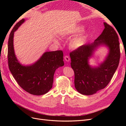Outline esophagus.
<instances>
[{
  "label": "esophagus",
  "instance_id": "1",
  "mask_svg": "<svg viewBox=\"0 0 126 126\" xmlns=\"http://www.w3.org/2000/svg\"><path fill=\"white\" fill-rule=\"evenodd\" d=\"M64 60H65L66 62H69L70 60V58L69 57V56H64Z\"/></svg>",
  "mask_w": 126,
  "mask_h": 126
}]
</instances>
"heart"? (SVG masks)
I'll use <instances>...</instances> for the list:
<instances>
[{
	"mask_svg": "<svg viewBox=\"0 0 126 126\" xmlns=\"http://www.w3.org/2000/svg\"><path fill=\"white\" fill-rule=\"evenodd\" d=\"M85 29V26L83 25L78 26L72 30V32H67L63 33L62 36L63 37H68L71 36L72 34H78L82 32L83 29ZM87 38V34L86 32H83L82 33L80 34V35L74 37L72 38L69 43V47L75 50L81 47L85 43L86 39ZM56 43H58L59 41L57 39L55 40Z\"/></svg>",
	"mask_w": 126,
	"mask_h": 126,
	"instance_id": "heart-1",
	"label": "heart"
}]
</instances>
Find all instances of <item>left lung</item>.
<instances>
[{
  "mask_svg": "<svg viewBox=\"0 0 126 126\" xmlns=\"http://www.w3.org/2000/svg\"><path fill=\"white\" fill-rule=\"evenodd\" d=\"M105 29L94 43L82 45L70 54L71 67L75 72V87L80 94L92 95L107 86L119 63L120 45L117 33L104 22ZM100 46L109 49L105 60L97 67L91 66L89 59Z\"/></svg>",
  "mask_w": 126,
  "mask_h": 126,
  "instance_id": "obj_1",
  "label": "left lung"
}]
</instances>
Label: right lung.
<instances>
[{
    "instance_id": "1",
    "label": "right lung",
    "mask_w": 126,
    "mask_h": 126,
    "mask_svg": "<svg viewBox=\"0 0 126 126\" xmlns=\"http://www.w3.org/2000/svg\"><path fill=\"white\" fill-rule=\"evenodd\" d=\"M22 19L16 24L10 33L8 43V60L10 72L18 85L28 93L40 96L52 87L55 71L64 65L62 50L46 51L35 63L28 65L21 64L14 50V32L25 22Z\"/></svg>"
}]
</instances>
